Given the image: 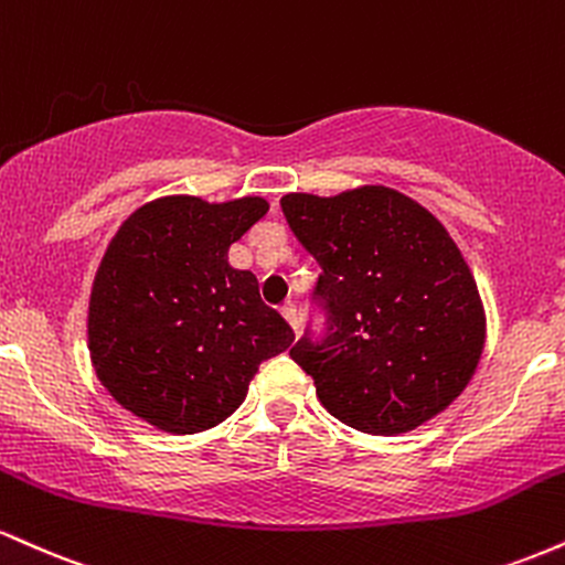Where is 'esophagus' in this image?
Segmentation results:
<instances>
[{
    "mask_svg": "<svg viewBox=\"0 0 565 565\" xmlns=\"http://www.w3.org/2000/svg\"><path fill=\"white\" fill-rule=\"evenodd\" d=\"M278 310H281L284 319H287L289 327L295 329V332H297V308H295V302H284L281 308H278Z\"/></svg>",
    "mask_w": 565,
    "mask_h": 565,
    "instance_id": "1",
    "label": "esophagus"
}]
</instances>
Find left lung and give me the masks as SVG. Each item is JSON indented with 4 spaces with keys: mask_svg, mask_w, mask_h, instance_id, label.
<instances>
[{
    "mask_svg": "<svg viewBox=\"0 0 565 565\" xmlns=\"http://www.w3.org/2000/svg\"><path fill=\"white\" fill-rule=\"evenodd\" d=\"M281 210L323 270L329 337L289 353L323 408L369 436L430 423L468 387L486 342L481 295L449 231L385 185L287 193Z\"/></svg>",
    "mask_w": 565,
    "mask_h": 565,
    "instance_id": "8db88e82",
    "label": "left lung"
}]
</instances>
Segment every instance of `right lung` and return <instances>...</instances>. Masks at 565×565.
I'll return each mask as SVG.
<instances>
[{"mask_svg":"<svg viewBox=\"0 0 565 565\" xmlns=\"http://www.w3.org/2000/svg\"><path fill=\"white\" fill-rule=\"evenodd\" d=\"M265 212L260 196H161L135 210L103 255L89 359L116 404L157 430L193 436L228 419L263 361L295 342L255 274L228 263Z\"/></svg>","mask_w":565,"mask_h":565,"instance_id":"add662e5","label":"right lung"}]
</instances>
